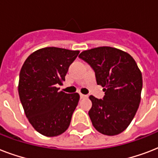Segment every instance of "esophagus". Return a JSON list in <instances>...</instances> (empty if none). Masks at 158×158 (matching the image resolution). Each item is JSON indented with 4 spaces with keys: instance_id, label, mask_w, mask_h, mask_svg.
<instances>
[{
    "instance_id": "esophagus-1",
    "label": "esophagus",
    "mask_w": 158,
    "mask_h": 158,
    "mask_svg": "<svg viewBox=\"0 0 158 158\" xmlns=\"http://www.w3.org/2000/svg\"><path fill=\"white\" fill-rule=\"evenodd\" d=\"M79 96H80V98H88V95H84V94H79Z\"/></svg>"
}]
</instances>
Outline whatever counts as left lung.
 I'll return each instance as SVG.
<instances>
[{"mask_svg":"<svg viewBox=\"0 0 158 158\" xmlns=\"http://www.w3.org/2000/svg\"><path fill=\"white\" fill-rule=\"evenodd\" d=\"M79 57L95 72L97 84L104 88L103 98L90 96L89 115L94 127L105 135L123 132L135 117L141 99L143 78L131 56L110 47L84 51Z\"/></svg>","mask_w":158,"mask_h":158,"instance_id":"8db88e82","label":"left lung"}]
</instances>
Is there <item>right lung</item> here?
<instances>
[{
	"mask_svg": "<svg viewBox=\"0 0 158 158\" xmlns=\"http://www.w3.org/2000/svg\"><path fill=\"white\" fill-rule=\"evenodd\" d=\"M79 51L45 48L26 59L21 68L19 95L25 115L41 135L54 137L68 129L79 100V94H65L58 85L64 81Z\"/></svg>",
	"mask_w": 158,
	"mask_h": 158,
	"instance_id": "1",
	"label": "right lung"
}]
</instances>
